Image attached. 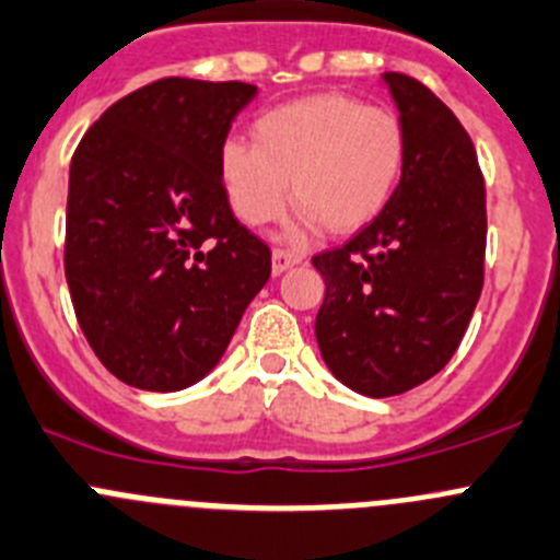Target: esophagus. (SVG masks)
I'll use <instances>...</instances> for the list:
<instances>
[{
    "label": "esophagus",
    "mask_w": 560,
    "mask_h": 560,
    "mask_svg": "<svg viewBox=\"0 0 560 560\" xmlns=\"http://www.w3.org/2000/svg\"><path fill=\"white\" fill-rule=\"evenodd\" d=\"M301 259L303 257L298 252H290V248H276V252H273V273L276 276L284 273V270H290L292 265H298Z\"/></svg>",
    "instance_id": "esophagus-1"
}]
</instances>
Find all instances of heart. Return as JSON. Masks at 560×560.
Listing matches in <instances>:
<instances>
[{
    "label": "heart",
    "instance_id": "b5f03b06",
    "mask_svg": "<svg viewBox=\"0 0 560 560\" xmlns=\"http://www.w3.org/2000/svg\"><path fill=\"white\" fill-rule=\"evenodd\" d=\"M407 130L399 114L345 92H319L268 108L252 122V148L226 142L219 177L237 219L265 226L279 219L287 191L303 219L334 235L372 224L399 188Z\"/></svg>",
    "mask_w": 560,
    "mask_h": 560
}]
</instances>
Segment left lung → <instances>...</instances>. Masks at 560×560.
I'll return each mask as SVG.
<instances>
[{"label":"left lung","instance_id":"left-lung-1","mask_svg":"<svg viewBox=\"0 0 560 560\" xmlns=\"http://www.w3.org/2000/svg\"><path fill=\"white\" fill-rule=\"evenodd\" d=\"M407 130V166L388 208L345 246L314 254L325 279L317 345L363 396H396L457 352L485 287L487 194L476 148L418 79L383 73Z\"/></svg>","mask_w":560,"mask_h":560}]
</instances>
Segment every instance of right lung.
I'll list each match as a JSON object with an SVG mask.
<instances>
[{"instance_id":"right-lung-1","label":"right lung","mask_w":560,"mask_h":560,"mask_svg":"<svg viewBox=\"0 0 560 560\" xmlns=\"http://www.w3.org/2000/svg\"><path fill=\"white\" fill-rule=\"evenodd\" d=\"M246 81L159 79L119 97L70 161L65 279L103 366L180 390L224 355L270 279V248L235 219L219 153Z\"/></svg>"}]
</instances>
